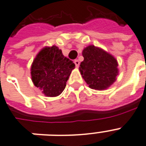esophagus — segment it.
Here are the masks:
<instances>
[{
    "mask_svg": "<svg viewBox=\"0 0 146 146\" xmlns=\"http://www.w3.org/2000/svg\"><path fill=\"white\" fill-rule=\"evenodd\" d=\"M74 64H75V66H76L77 68L80 66V62H79L78 59H75V60L74 61Z\"/></svg>",
    "mask_w": 146,
    "mask_h": 146,
    "instance_id": "obj_1",
    "label": "esophagus"
}]
</instances>
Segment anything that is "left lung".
I'll return each mask as SVG.
<instances>
[{
  "instance_id": "obj_1",
  "label": "left lung",
  "mask_w": 146,
  "mask_h": 146,
  "mask_svg": "<svg viewBox=\"0 0 146 146\" xmlns=\"http://www.w3.org/2000/svg\"><path fill=\"white\" fill-rule=\"evenodd\" d=\"M84 61L79 70L83 78L92 89H107L118 74L117 60L102 49L90 45L82 52Z\"/></svg>"
}]
</instances>
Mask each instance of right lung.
<instances>
[{
	"label": "right lung",
	"instance_id": "add662e5",
	"mask_svg": "<svg viewBox=\"0 0 146 146\" xmlns=\"http://www.w3.org/2000/svg\"><path fill=\"white\" fill-rule=\"evenodd\" d=\"M74 63L65 57L57 46L44 47L31 65V79L35 86L50 97L61 94L66 88Z\"/></svg>",
	"mask_w": 146,
	"mask_h": 146
}]
</instances>
